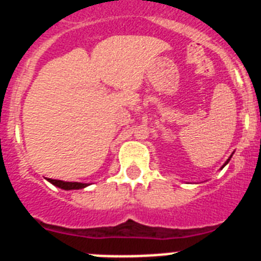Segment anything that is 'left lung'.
<instances>
[{"label":"left lung","mask_w":261,"mask_h":261,"mask_svg":"<svg viewBox=\"0 0 261 261\" xmlns=\"http://www.w3.org/2000/svg\"><path fill=\"white\" fill-rule=\"evenodd\" d=\"M230 158H231V156H230ZM230 158H229V159H227V161H226V162H225V165H223V166H222V167H221V168H223V167H225V166H226V165H227V163H229Z\"/></svg>","instance_id":"obj_1"}]
</instances>
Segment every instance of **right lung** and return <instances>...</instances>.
Returning a JSON list of instances; mask_svg holds the SVG:
<instances>
[{
    "instance_id": "obj_1",
    "label": "right lung",
    "mask_w": 261,
    "mask_h": 261,
    "mask_svg": "<svg viewBox=\"0 0 261 261\" xmlns=\"http://www.w3.org/2000/svg\"><path fill=\"white\" fill-rule=\"evenodd\" d=\"M49 183H52L53 186L59 187L61 190L70 191V190H82L85 187H87L89 184L86 183H78V181H62V180H56V179H47Z\"/></svg>"
}]
</instances>
